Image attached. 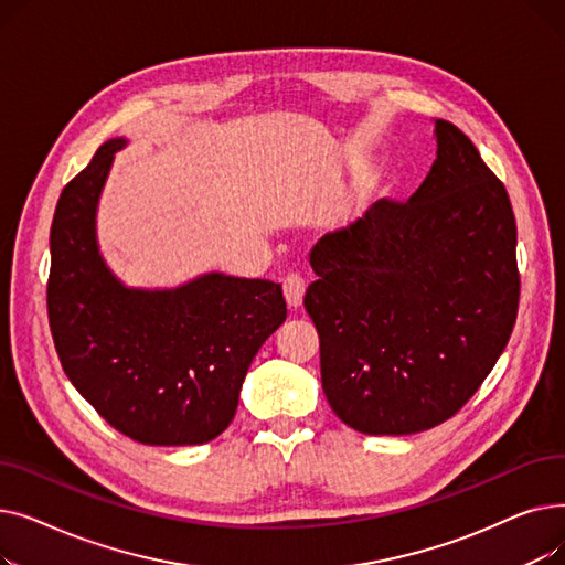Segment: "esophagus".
Returning a JSON list of instances; mask_svg holds the SVG:
<instances>
[{"mask_svg":"<svg viewBox=\"0 0 565 565\" xmlns=\"http://www.w3.org/2000/svg\"><path fill=\"white\" fill-rule=\"evenodd\" d=\"M305 292H307V281H305L302 275H298V273L286 275V279H284V298H286L288 307L298 309L302 305V300H305Z\"/></svg>","mask_w":565,"mask_h":565,"instance_id":"1","label":"esophagus"}]
</instances>
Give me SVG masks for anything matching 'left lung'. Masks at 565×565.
<instances>
[{"instance_id":"8db88e82","label":"left lung","mask_w":565,"mask_h":565,"mask_svg":"<svg viewBox=\"0 0 565 565\" xmlns=\"http://www.w3.org/2000/svg\"><path fill=\"white\" fill-rule=\"evenodd\" d=\"M407 203L380 199L311 252L305 307L337 417L364 435L451 419L507 348L520 302L507 188L454 124Z\"/></svg>"}]
</instances>
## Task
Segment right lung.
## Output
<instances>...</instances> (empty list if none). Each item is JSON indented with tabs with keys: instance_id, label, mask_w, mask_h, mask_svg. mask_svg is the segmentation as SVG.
<instances>
[{
	"instance_id": "add662e5",
	"label": "right lung",
	"mask_w": 565,
	"mask_h": 565,
	"mask_svg": "<svg viewBox=\"0 0 565 565\" xmlns=\"http://www.w3.org/2000/svg\"><path fill=\"white\" fill-rule=\"evenodd\" d=\"M124 146L105 141L58 196L47 279L54 348L73 387L118 433L151 447L203 444L233 422L286 300L281 284L222 273L171 290L118 281L98 252L96 211Z\"/></svg>"
}]
</instances>
